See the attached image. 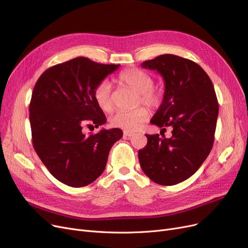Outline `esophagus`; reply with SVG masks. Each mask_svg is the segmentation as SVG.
Returning <instances> with one entry per match:
<instances>
[{"label":"esophagus","instance_id":"obj_1","mask_svg":"<svg viewBox=\"0 0 248 248\" xmlns=\"http://www.w3.org/2000/svg\"><path fill=\"white\" fill-rule=\"evenodd\" d=\"M124 137H132V136H134V133L131 132V131H124Z\"/></svg>","mask_w":248,"mask_h":248}]
</instances>
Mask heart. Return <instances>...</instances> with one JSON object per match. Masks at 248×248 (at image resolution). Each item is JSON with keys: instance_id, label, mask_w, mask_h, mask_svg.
<instances>
[{"instance_id": "obj_1", "label": "heart", "mask_w": 248, "mask_h": 248, "mask_svg": "<svg viewBox=\"0 0 248 248\" xmlns=\"http://www.w3.org/2000/svg\"><path fill=\"white\" fill-rule=\"evenodd\" d=\"M117 81L134 90L138 94V102L146 104L149 108H158L163 99L162 91L154 87L153 77L146 71L139 68H128L120 73ZM97 106L104 111L112 108L111 85L108 81L99 82L93 91ZM150 116V111L145 107L132 110H117L110 119L111 124L126 131H136L141 126Z\"/></svg>"}]
</instances>
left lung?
<instances>
[{"mask_svg":"<svg viewBox=\"0 0 248 248\" xmlns=\"http://www.w3.org/2000/svg\"><path fill=\"white\" fill-rule=\"evenodd\" d=\"M164 78L162 104L151 124L173 128L172 137L146 135L139 151L141 170L155 183L172 186L190 178L211 152L218 117V101L210 77L194 61L164 54L141 63Z\"/></svg>","mask_w":248,"mask_h":248,"instance_id":"8db88e82","label":"left lung"}]
</instances>
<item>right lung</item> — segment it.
Segmentation results:
<instances>
[{
	"instance_id": "1",
	"label": "right lung",
	"mask_w": 248,
	"mask_h": 248,
	"mask_svg": "<svg viewBox=\"0 0 248 248\" xmlns=\"http://www.w3.org/2000/svg\"><path fill=\"white\" fill-rule=\"evenodd\" d=\"M119 67L77 57L47 69L34 86L29 108L33 147L51 175L65 185L78 188L95 181L123 137L120 128L89 136L82 132L85 122L95 127L107 123L93 91Z\"/></svg>"
}]
</instances>
